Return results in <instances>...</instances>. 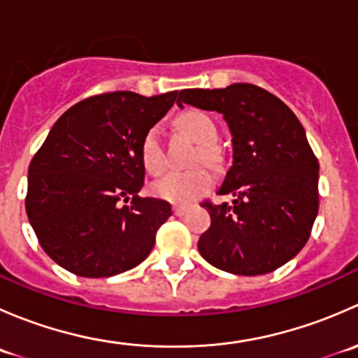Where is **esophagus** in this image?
I'll return each instance as SVG.
<instances>
[{
	"mask_svg": "<svg viewBox=\"0 0 358 358\" xmlns=\"http://www.w3.org/2000/svg\"><path fill=\"white\" fill-rule=\"evenodd\" d=\"M187 211H189V206H180V204L173 206V213H175L176 216H183Z\"/></svg>",
	"mask_w": 358,
	"mask_h": 358,
	"instance_id": "1",
	"label": "esophagus"
}]
</instances>
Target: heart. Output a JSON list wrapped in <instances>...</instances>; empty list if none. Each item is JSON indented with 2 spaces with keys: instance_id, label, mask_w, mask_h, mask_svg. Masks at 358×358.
<instances>
[{
  "instance_id": "heart-1",
  "label": "heart",
  "mask_w": 358,
  "mask_h": 358,
  "mask_svg": "<svg viewBox=\"0 0 358 358\" xmlns=\"http://www.w3.org/2000/svg\"><path fill=\"white\" fill-rule=\"evenodd\" d=\"M178 128L185 133L187 136L194 140L199 147L197 161L206 162L209 166H216L220 161L218 150L213 147V143L218 138V129L213 119L208 114L199 110H189L178 119ZM140 156H142L143 166L152 175H161L168 166L166 159L164 145L161 138V128L152 126L145 133L140 145ZM213 175L206 168H197L192 171L185 173H168L157 180L152 185L154 194L161 199L169 202H178V204H187L204 194L211 187Z\"/></svg>"
}]
</instances>
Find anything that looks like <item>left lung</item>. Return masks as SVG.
Wrapping results in <instances>:
<instances>
[{
  "label": "left lung",
  "instance_id": "obj_1",
  "mask_svg": "<svg viewBox=\"0 0 358 358\" xmlns=\"http://www.w3.org/2000/svg\"><path fill=\"white\" fill-rule=\"evenodd\" d=\"M223 114L234 161L218 189L232 204L204 201L211 225L199 252L236 275H263L286 265L308 241L319 213V161L289 107L259 86L182 90L176 100Z\"/></svg>",
  "mask_w": 358,
  "mask_h": 358
}]
</instances>
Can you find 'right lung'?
Segmentation results:
<instances>
[{
	"label": "right lung",
	"mask_w": 358,
	"mask_h": 358,
	"mask_svg": "<svg viewBox=\"0 0 358 358\" xmlns=\"http://www.w3.org/2000/svg\"><path fill=\"white\" fill-rule=\"evenodd\" d=\"M176 96L102 93L72 106L50 129L29 164L25 211L41 248L62 268L100 279L150 255L171 204L138 196L145 180L140 145Z\"/></svg>",
	"instance_id": "1"
}]
</instances>
